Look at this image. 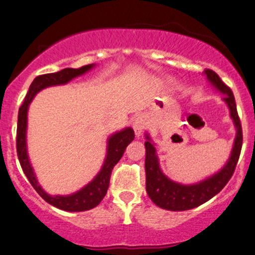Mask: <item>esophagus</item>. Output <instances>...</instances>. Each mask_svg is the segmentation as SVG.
Wrapping results in <instances>:
<instances>
[{
    "label": "esophagus",
    "instance_id": "obj_1",
    "mask_svg": "<svg viewBox=\"0 0 255 255\" xmlns=\"http://www.w3.org/2000/svg\"><path fill=\"white\" fill-rule=\"evenodd\" d=\"M146 118L142 115H139L136 116L135 120L133 121V128H134V133H135V136L139 139L141 136V134H142L143 129L146 128Z\"/></svg>",
    "mask_w": 255,
    "mask_h": 255
}]
</instances>
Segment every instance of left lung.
Masks as SVG:
<instances>
[{
    "label": "left lung",
    "instance_id": "1",
    "mask_svg": "<svg viewBox=\"0 0 255 255\" xmlns=\"http://www.w3.org/2000/svg\"><path fill=\"white\" fill-rule=\"evenodd\" d=\"M205 77L208 82L223 95L222 101L227 104L229 109V116L233 120L236 134L233 148L228 160L223 167H221L216 173L204 178L194 184H182L174 182L162 172L159 158L155 149V143L153 142L148 133L145 134L146 141V191L152 202L158 207L165 210L171 211H184L194 209L198 205L205 203L213 198L214 196L226 186L228 180L231 179L240 157L242 147V129L240 119L236 112L235 98L232 90L221 81L219 75H216L213 70H205Z\"/></svg>",
    "mask_w": 255,
    "mask_h": 255
}]
</instances>
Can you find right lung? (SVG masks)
Returning <instances> with one entry per match:
<instances>
[{"mask_svg": "<svg viewBox=\"0 0 255 255\" xmlns=\"http://www.w3.org/2000/svg\"><path fill=\"white\" fill-rule=\"evenodd\" d=\"M95 64L85 65L81 69H67L54 73H47L41 75L34 78L28 89L24 101L19 109V116H17V131H16V151L17 157L23 173L28 178L29 183L32 184L35 191L45 199L47 203H50L58 209L65 211H85L90 210L97 207L101 201L107 194V190L109 188L110 176L112 171L120 159L122 158L124 153L131 141L134 140L133 128L126 127L124 129L115 131L107 140V154L104 158L103 165L101 167L100 172L94 177L91 182L84 185L81 190L73 192L71 195H48L44 189L41 188L38 182V178L35 176L32 164H30L28 151H27V115H28L29 104L35 97L39 91L44 90L48 87H56V85H64L71 82L73 78L79 77L94 69Z\"/></svg>", "mask_w": 255, "mask_h": 255, "instance_id": "right-lung-1", "label": "right lung"}]
</instances>
